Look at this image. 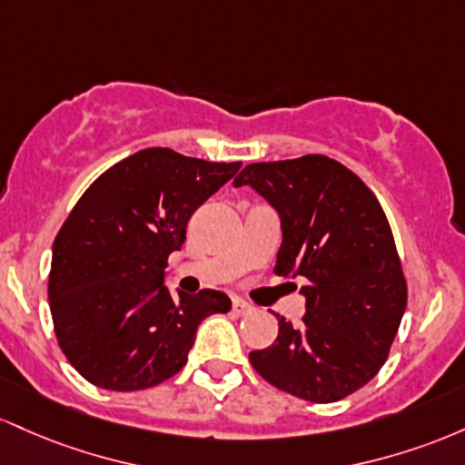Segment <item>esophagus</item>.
<instances>
[{
  "label": "esophagus",
  "mask_w": 465,
  "mask_h": 465,
  "mask_svg": "<svg viewBox=\"0 0 465 465\" xmlns=\"http://www.w3.org/2000/svg\"><path fill=\"white\" fill-rule=\"evenodd\" d=\"M250 312H252V305H250V302L242 301V299L232 301V314L234 316H246V314H250Z\"/></svg>",
  "instance_id": "1"
}]
</instances>
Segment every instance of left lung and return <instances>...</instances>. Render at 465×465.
I'll use <instances>...</instances> for the list:
<instances>
[{
  "label": "left lung",
  "mask_w": 465,
  "mask_h": 465,
  "mask_svg": "<svg viewBox=\"0 0 465 465\" xmlns=\"http://www.w3.org/2000/svg\"><path fill=\"white\" fill-rule=\"evenodd\" d=\"M243 184L281 215L274 272L307 279L301 325L281 316L274 345L250 351V364L272 387L316 404L356 393L387 362L409 299L378 197L321 153L248 164L234 177Z\"/></svg>",
  "instance_id": "obj_1"
}]
</instances>
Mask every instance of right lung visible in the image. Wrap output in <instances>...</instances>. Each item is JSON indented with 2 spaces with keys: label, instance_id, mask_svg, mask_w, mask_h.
<instances>
[{
  "label": "right lung",
  "instance_id": "add662e5",
  "mask_svg": "<svg viewBox=\"0 0 465 465\" xmlns=\"http://www.w3.org/2000/svg\"><path fill=\"white\" fill-rule=\"evenodd\" d=\"M242 163H208L151 147L92 182L52 246L48 299L56 341L87 382L140 391L173 378L200 322L226 314L223 292L164 288L186 223Z\"/></svg>",
  "mask_w": 465,
  "mask_h": 465
}]
</instances>
